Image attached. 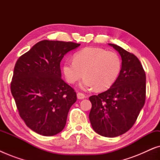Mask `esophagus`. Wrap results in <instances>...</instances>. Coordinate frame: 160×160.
<instances>
[{
    "mask_svg": "<svg viewBox=\"0 0 160 160\" xmlns=\"http://www.w3.org/2000/svg\"><path fill=\"white\" fill-rule=\"evenodd\" d=\"M86 98V96H85L84 94H83L82 92H78L77 93V98L79 100H82V99H84V98Z\"/></svg>",
    "mask_w": 160,
    "mask_h": 160,
    "instance_id": "esophagus-1",
    "label": "esophagus"
}]
</instances>
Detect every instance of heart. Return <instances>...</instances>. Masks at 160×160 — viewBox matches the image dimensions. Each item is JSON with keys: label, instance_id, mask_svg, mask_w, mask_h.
Returning <instances> with one entry per match:
<instances>
[{"label": "heart", "instance_id": "heart-1", "mask_svg": "<svg viewBox=\"0 0 160 160\" xmlns=\"http://www.w3.org/2000/svg\"><path fill=\"white\" fill-rule=\"evenodd\" d=\"M121 68V60L116 52L102 48L87 47L76 52L73 60L65 61L62 71L70 84H75L84 75L81 88L95 87L96 90L103 91L114 84Z\"/></svg>", "mask_w": 160, "mask_h": 160}]
</instances>
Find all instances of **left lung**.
<instances>
[{
    "instance_id": "1",
    "label": "left lung",
    "mask_w": 160,
    "mask_h": 160,
    "mask_svg": "<svg viewBox=\"0 0 160 160\" xmlns=\"http://www.w3.org/2000/svg\"><path fill=\"white\" fill-rule=\"evenodd\" d=\"M122 58L120 73L108 90L89 97V118L93 130L102 136L114 138L130 130L146 100V73L134 54L108 43Z\"/></svg>"
}]
</instances>
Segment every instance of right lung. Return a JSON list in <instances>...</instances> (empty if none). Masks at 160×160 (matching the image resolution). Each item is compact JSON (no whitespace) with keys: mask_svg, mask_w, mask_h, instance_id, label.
I'll return each mask as SVG.
<instances>
[{"mask_svg":"<svg viewBox=\"0 0 160 160\" xmlns=\"http://www.w3.org/2000/svg\"><path fill=\"white\" fill-rule=\"evenodd\" d=\"M80 43L43 40L15 64L11 92L19 116L38 134L52 136L64 129L76 93L61 78L60 62Z\"/></svg>","mask_w":160,"mask_h":160,"instance_id":"add662e5","label":"right lung"}]
</instances>
